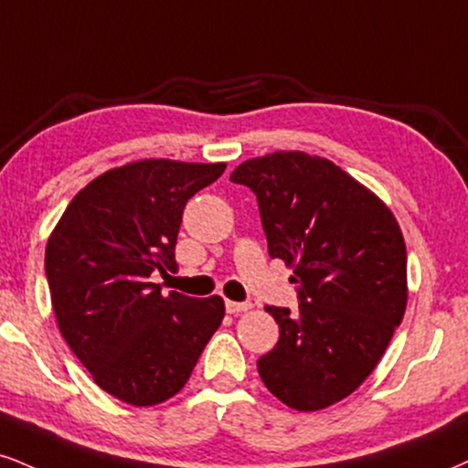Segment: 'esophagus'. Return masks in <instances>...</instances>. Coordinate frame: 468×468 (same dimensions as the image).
<instances>
[{"label":"esophagus","mask_w":468,"mask_h":468,"mask_svg":"<svg viewBox=\"0 0 468 468\" xmlns=\"http://www.w3.org/2000/svg\"><path fill=\"white\" fill-rule=\"evenodd\" d=\"M251 303L250 302H225V310H228L229 314H239V313H245V310H250Z\"/></svg>","instance_id":"34e87169"}]
</instances>
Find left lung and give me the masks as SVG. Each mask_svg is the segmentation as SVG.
Returning a JSON list of instances; mask_svg holds the SVG:
<instances>
[{"label":"left lung","mask_w":468,"mask_h":468,"mask_svg":"<svg viewBox=\"0 0 468 468\" xmlns=\"http://www.w3.org/2000/svg\"><path fill=\"white\" fill-rule=\"evenodd\" d=\"M229 180L256 193L269 256L292 267L299 284L295 313L264 308L280 340L258 373L288 408L323 410L371 375L406 313L399 223L378 195L319 155L267 154Z\"/></svg>","instance_id":"8db88e82"}]
</instances>
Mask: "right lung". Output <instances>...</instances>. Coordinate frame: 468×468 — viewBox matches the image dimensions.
<instances>
[{
    "instance_id": "obj_1",
    "label": "right lung",
    "mask_w": 468,
    "mask_h": 468,
    "mask_svg": "<svg viewBox=\"0 0 468 468\" xmlns=\"http://www.w3.org/2000/svg\"><path fill=\"white\" fill-rule=\"evenodd\" d=\"M223 171L166 158L117 166L75 195L48 240L62 338L95 384L130 406L180 393L225 316L218 295L165 297L152 282L155 271L177 269L184 206Z\"/></svg>"
}]
</instances>
